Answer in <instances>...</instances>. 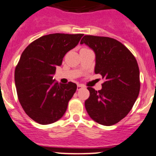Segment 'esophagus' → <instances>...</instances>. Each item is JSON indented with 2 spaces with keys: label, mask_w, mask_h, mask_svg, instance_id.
I'll use <instances>...</instances> for the list:
<instances>
[{
  "label": "esophagus",
  "mask_w": 156,
  "mask_h": 156,
  "mask_svg": "<svg viewBox=\"0 0 156 156\" xmlns=\"http://www.w3.org/2000/svg\"><path fill=\"white\" fill-rule=\"evenodd\" d=\"M82 88H84L82 85H78V86H77V89L78 90H81Z\"/></svg>",
  "instance_id": "1"
}]
</instances>
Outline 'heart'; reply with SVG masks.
I'll return each instance as SVG.
<instances>
[{
    "label": "heart",
    "instance_id": "heart-1",
    "mask_svg": "<svg viewBox=\"0 0 156 156\" xmlns=\"http://www.w3.org/2000/svg\"><path fill=\"white\" fill-rule=\"evenodd\" d=\"M82 49H86V48H82Z\"/></svg>",
    "mask_w": 156,
    "mask_h": 156
}]
</instances>
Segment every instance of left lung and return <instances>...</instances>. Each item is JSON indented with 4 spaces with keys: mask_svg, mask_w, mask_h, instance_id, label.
Here are the masks:
<instances>
[{
    "mask_svg": "<svg viewBox=\"0 0 156 156\" xmlns=\"http://www.w3.org/2000/svg\"><path fill=\"white\" fill-rule=\"evenodd\" d=\"M81 44L94 51V73L105 79L99 91L88 88L90 96L85 102L86 111L98 124L112 126L129 114L139 96L137 61L124 44L114 38L85 35Z\"/></svg>",
    "mask_w": 156,
    "mask_h": 156,
    "instance_id": "left-lung-1",
    "label": "left lung"
}]
</instances>
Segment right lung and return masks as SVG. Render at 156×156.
<instances>
[{"label": "right lung", "instance_id": "right-lung-1", "mask_svg": "<svg viewBox=\"0 0 156 156\" xmlns=\"http://www.w3.org/2000/svg\"><path fill=\"white\" fill-rule=\"evenodd\" d=\"M83 34H51L36 39L24 49L14 71L19 102L31 119L51 124L65 113L76 91L73 82L58 84L53 75L65 54L76 46Z\"/></svg>", "mask_w": 156, "mask_h": 156}]
</instances>
